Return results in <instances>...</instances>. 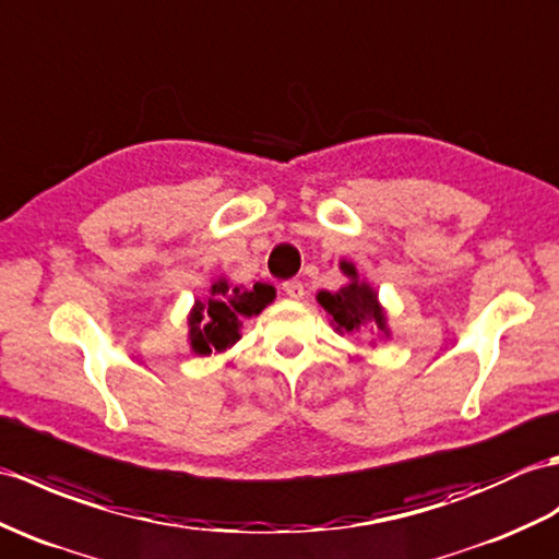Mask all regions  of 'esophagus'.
Listing matches in <instances>:
<instances>
[{
	"label": "esophagus",
	"instance_id": "34e87169",
	"mask_svg": "<svg viewBox=\"0 0 559 559\" xmlns=\"http://www.w3.org/2000/svg\"><path fill=\"white\" fill-rule=\"evenodd\" d=\"M283 293L290 297V300H302L305 297V285L300 281H285L283 283Z\"/></svg>",
	"mask_w": 559,
	"mask_h": 559
}]
</instances>
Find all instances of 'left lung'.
I'll return each mask as SVG.
<instances>
[{
	"mask_svg": "<svg viewBox=\"0 0 559 559\" xmlns=\"http://www.w3.org/2000/svg\"><path fill=\"white\" fill-rule=\"evenodd\" d=\"M338 269L347 276V283L338 290H319L317 302L326 311L333 331L338 335H371V345L376 341H388L393 335L388 326V311L379 300V290L359 276L353 262L341 259Z\"/></svg>",
	"mask_w": 559,
	"mask_h": 559,
	"instance_id": "obj_1",
	"label": "left lung"
}]
</instances>
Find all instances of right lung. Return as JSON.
Returning a JSON list of instances; mask_svg holds the SVG:
<instances>
[{
    "label": "right lung",
    "instance_id": "right-lung-1",
    "mask_svg": "<svg viewBox=\"0 0 559 559\" xmlns=\"http://www.w3.org/2000/svg\"><path fill=\"white\" fill-rule=\"evenodd\" d=\"M204 300H194L188 311V345L198 357L221 355L240 341L242 319H252L276 300V288L254 283L252 288L216 276Z\"/></svg>",
    "mask_w": 559,
    "mask_h": 559
}]
</instances>
